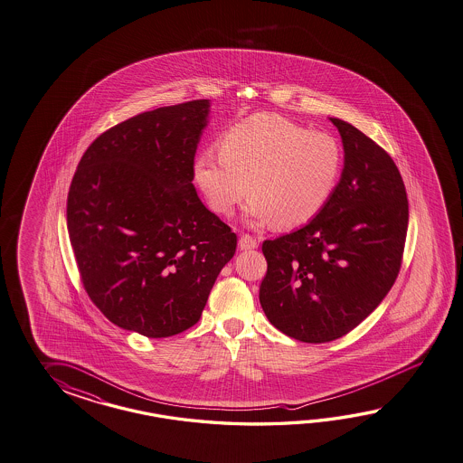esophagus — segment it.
Instances as JSON below:
<instances>
[{
  "label": "esophagus",
  "mask_w": 463,
  "mask_h": 463,
  "mask_svg": "<svg viewBox=\"0 0 463 463\" xmlns=\"http://www.w3.org/2000/svg\"><path fill=\"white\" fill-rule=\"evenodd\" d=\"M260 246V242H258V239H254L252 236H249V234H242L241 239H239V248L242 249V250H249V249H256Z\"/></svg>",
  "instance_id": "34e87169"
}]
</instances>
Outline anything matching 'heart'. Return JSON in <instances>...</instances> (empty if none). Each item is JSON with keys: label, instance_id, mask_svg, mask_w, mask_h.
<instances>
[{"label": "heart", "instance_id": "heart-1", "mask_svg": "<svg viewBox=\"0 0 463 463\" xmlns=\"http://www.w3.org/2000/svg\"><path fill=\"white\" fill-rule=\"evenodd\" d=\"M343 148L336 137L258 113L231 125L221 150L194 158V182L215 214L231 215L250 192L249 222L279 229L315 219L336 191Z\"/></svg>", "mask_w": 463, "mask_h": 463}]
</instances>
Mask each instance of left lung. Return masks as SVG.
<instances>
[{
  "mask_svg": "<svg viewBox=\"0 0 463 463\" xmlns=\"http://www.w3.org/2000/svg\"><path fill=\"white\" fill-rule=\"evenodd\" d=\"M329 120L345 148L336 191L305 227L262 242L260 306L272 326L303 343L341 338L372 315L400 272L408 229L393 158L356 127Z\"/></svg>",
  "mask_w": 463,
  "mask_h": 463,
  "instance_id": "8db88e82",
  "label": "left lung"
}]
</instances>
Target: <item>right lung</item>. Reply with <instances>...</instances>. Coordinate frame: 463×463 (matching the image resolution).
Wrapping results in <instances>:
<instances>
[{
  "mask_svg": "<svg viewBox=\"0 0 463 463\" xmlns=\"http://www.w3.org/2000/svg\"><path fill=\"white\" fill-rule=\"evenodd\" d=\"M209 107H162L109 128L83 154L68 192L85 291L113 325L147 338L194 326L236 252V234L192 184Z\"/></svg>",
  "mask_w": 463,
  "mask_h": 463,
  "instance_id": "1",
  "label": "right lung"
}]
</instances>
